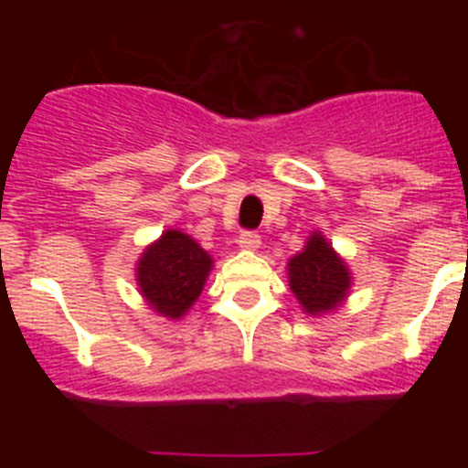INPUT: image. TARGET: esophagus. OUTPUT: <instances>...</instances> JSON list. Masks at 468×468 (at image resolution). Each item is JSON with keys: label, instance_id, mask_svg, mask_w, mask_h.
I'll use <instances>...</instances> for the list:
<instances>
[{"label": "esophagus", "instance_id": "34e87169", "mask_svg": "<svg viewBox=\"0 0 468 468\" xmlns=\"http://www.w3.org/2000/svg\"><path fill=\"white\" fill-rule=\"evenodd\" d=\"M239 248H241V250H258L260 237L255 231H243L241 237H239Z\"/></svg>", "mask_w": 468, "mask_h": 468}]
</instances>
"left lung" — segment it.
Instances as JSON below:
<instances>
[{
  "label": "left lung",
  "mask_w": 468,
  "mask_h": 468,
  "mask_svg": "<svg viewBox=\"0 0 468 468\" xmlns=\"http://www.w3.org/2000/svg\"><path fill=\"white\" fill-rule=\"evenodd\" d=\"M285 270L291 292L309 316L337 312L354 285L349 264L321 231H312L300 253L288 260Z\"/></svg>",
  "instance_id": "1"
}]
</instances>
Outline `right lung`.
I'll list each match as a JSON object with an SVG mask.
<instances>
[{
  "instance_id": "add662e5",
  "label": "right lung",
  "mask_w": 468,
  "mask_h": 468,
  "mask_svg": "<svg viewBox=\"0 0 468 468\" xmlns=\"http://www.w3.org/2000/svg\"><path fill=\"white\" fill-rule=\"evenodd\" d=\"M210 270L213 258L189 234L166 229L138 258L135 281L152 312L180 321L204 291Z\"/></svg>"
}]
</instances>
